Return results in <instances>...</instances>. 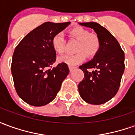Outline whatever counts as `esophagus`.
<instances>
[{
	"instance_id": "34e87169",
	"label": "esophagus",
	"mask_w": 135,
	"mask_h": 135,
	"mask_svg": "<svg viewBox=\"0 0 135 135\" xmlns=\"http://www.w3.org/2000/svg\"><path fill=\"white\" fill-rule=\"evenodd\" d=\"M69 70H70V71H71L73 70L74 69V66H69Z\"/></svg>"
}]
</instances>
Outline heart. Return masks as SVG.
I'll return each instance as SVG.
<instances>
[{
  "label": "heart",
  "mask_w": 135,
  "mask_h": 135,
  "mask_svg": "<svg viewBox=\"0 0 135 135\" xmlns=\"http://www.w3.org/2000/svg\"><path fill=\"white\" fill-rule=\"evenodd\" d=\"M72 37L79 40L76 51L74 55L66 54L59 58V61L69 66H75L82 63L85 59V53L88 57H93L98 52L100 47L99 37L95 34H90L87 30L81 27L73 28L70 31ZM51 46L55 52L61 54L64 51L65 40L64 34L59 32L54 35L51 39Z\"/></svg>",
  "instance_id": "heart-1"
}]
</instances>
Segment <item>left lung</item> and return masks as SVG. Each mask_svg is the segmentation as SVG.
<instances>
[{
	"mask_svg": "<svg viewBox=\"0 0 135 135\" xmlns=\"http://www.w3.org/2000/svg\"><path fill=\"white\" fill-rule=\"evenodd\" d=\"M79 25L93 29L100 41V49L93 59L79 66L85 74L78 85L79 95L88 103L103 104L119 90L124 71V53L116 39L100 25L96 22ZM88 68H95V71L90 73Z\"/></svg>",
	"mask_w": 135,
	"mask_h": 135,
	"instance_id": "8db88e82",
	"label": "left lung"
}]
</instances>
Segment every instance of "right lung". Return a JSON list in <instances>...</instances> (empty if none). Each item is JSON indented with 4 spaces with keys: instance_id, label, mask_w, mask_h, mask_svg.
<instances>
[{
    "instance_id": "add662e5",
    "label": "right lung",
    "mask_w": 135,
    "mask_h": 135,
    "mask_svg": "<svg viewBox=\"0 0 135 135\" xmlns=\"http://www.w3.org/2000/svg\"><path fill=\"white\" fill-rule=\"evenodd\" d=\"M69 24L45 22L27 34L15 48L11 63L14 87L29 105L42 106L50 103L69 73L65 63L50 69L56 59L51 39Z\"/></svg>"
}]
</instances>
